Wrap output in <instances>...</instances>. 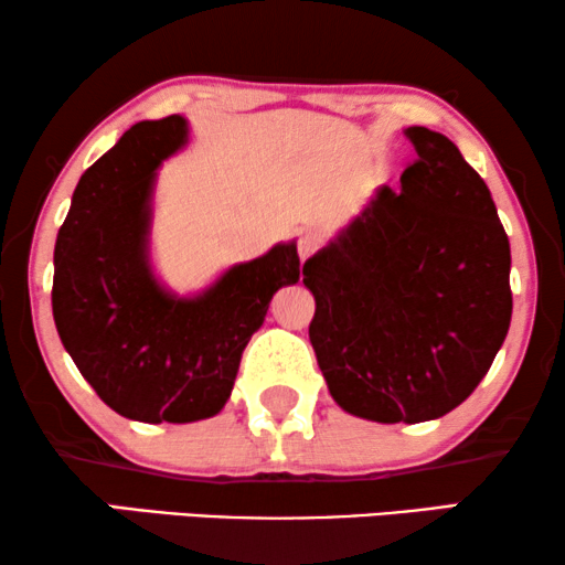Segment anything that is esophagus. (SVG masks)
<instances>
[{"label":"esophagus","mask_w":565,"mask_h":565,"mask_svg":"<svg viewBox=\"0 0 565 565\" xmlns=\"http://www.w3.org/2000/svg\"><path fill=\"white\" fill-rule=\"evenodd\" d=\"M319 246H321V236L313 234V231H306V234L298 238V257H300V262L311 259L313 254L319 252Z\"/></svg>","instance_id":"esophagus-1"}]
</instances>
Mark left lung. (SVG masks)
I'll return each instance as SVG.
<instances>
[{"instance_id":"obj_1","label":"left lung","mask_w":565,"mask_h":565,"mask_svg":"<svg viewBox=\"0 0 565 565\" xmlns=\"http://www.w3.org/2000/svg\"><path fill=\"white\" fill-rule=\"evenodd\" d=\"M401 190H375L303 265L311 337L331 398L381 424L439 419L489 373L512 321L507 231L481 174L412 126Z\"/></svg>"}]
</instances>
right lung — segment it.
Returning <instances> with one entry per match:
<instances>
[{"label":"right lung","mask_w":565,"mask_h":565,"mask_svg":"<svg viewBox=\"0 0 565 565\" xmlns=\"http://www.w3.org/2000/svg\"><path fill=\"white\" fill-rule=\"evenodd\" d=\"M188 143L169 115L126 130L76 184L53 252V321L66 352L113 412L146 424L215 416L269 300L296 285V242L228 267L198 296H174L149 259L157 169Z\"/></svg>","instance_id":"add662e5"}]
</instances>
